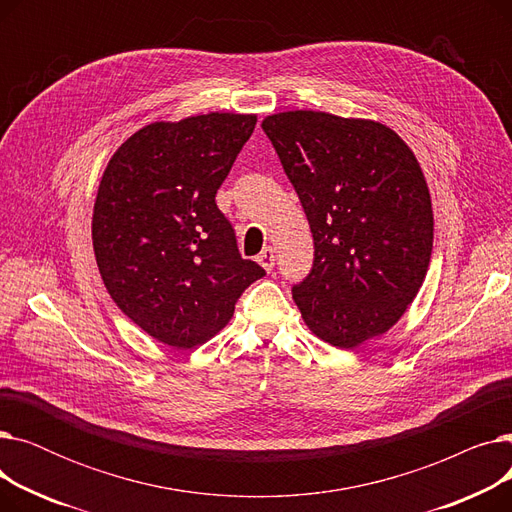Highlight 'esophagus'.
Segmentation results:
<instances>
[{
	"label": "esophagus",
	"instance_id": "obj_1",
	"mask_svg": "<svg viewBox=\"0 0 512 512\" xmlns=\"http://www.w3.org/2000/svg\"><path fill=\"white\" fill-rule=\"evenodd\" d=\"M257 261H259V265L263 267L265 272H272V270H274V265H276L274 249H272V247H265V249L257 255Z\"/></svg>",
	"mask_w": 512,
	"mask_h": 512
}]
</instances>
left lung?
Returning <instances> with one entry per match:
<instances>
[{
  "instance_id": "left-lung-1",
  "label": "left lung",
  "mask_w": 512,
  "mask_h": 512,
  "mask_svg": "<svg viewBox=\"0 0 512 512\" xmlns=\"http://www.w3.org/2000/svg\"><path fill=\"white\" fill-rule=\"evenodd\" d=\"M313 232L292 286L309 330L338 348L388 332L427 274L434 213L413 151L380 122L282 112L261 124Z\"/></svg>"
}]
</instances>
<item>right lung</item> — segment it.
<instances>
[{
    "instance_id": "1",
    "label": "right lung",
    "mask_w": 512,
    "mask_h": 512,
    "mask_svg": "<svg viewBox=\"0 0 512 512\" xmlns=\"http://www.w3.org/2000/svg\"><path fill=\"white\" fill-rule=\"evenodd\" d=\"M257 116L155 122L120 145L93 209V249L114 303L155 340L193 348L218 334L265 270L242 259L215 193Z\"/></svg>"
}]
</instances>
